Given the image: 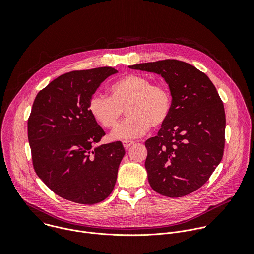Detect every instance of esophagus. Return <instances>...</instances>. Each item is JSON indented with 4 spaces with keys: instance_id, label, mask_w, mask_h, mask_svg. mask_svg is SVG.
Listing matches in <instances>:
<instances>
[{
    "instance_id": "34e87169",
    "label": "esophagus",
    "mask_w": 254,
    "mask_h": 254,
    "mask_svg": "<svg viewBox=\"0 0 254 254\" xmlns=\"http://www.w3.org/2000/svg\"><path fill=\"white\" fill-rule=\"evenodd\" d=\"M134 142H135L134 140H129V139H125V140H123V144H124L125 149H128L129 147L132 146V144H133Z\"/></svg>"
}]
</instances>
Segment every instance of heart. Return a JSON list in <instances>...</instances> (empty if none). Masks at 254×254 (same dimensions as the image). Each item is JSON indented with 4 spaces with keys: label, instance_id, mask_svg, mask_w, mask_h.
<instances>
[{
    "label": "heart",
    "instance_id": "b5f03b06",
    "mask_svg": "<svg viewBox=\"0 0 254 254\" xmlns=\"http://www.w3.org/2000/svg\"><path fill=\"white\" fill-rule=\"evenodd\" d=\"M172 95L162 84H153L146 76L128 74L111 86V96L94 93L88 101V112L104 128H114L124 108L128 116L113 132L115 139L134 138L146 133L151 126L159 127L170 117Z\"/></svg>",
    "mask_w": 254,
    "mask_h": 254
}]
</instances>
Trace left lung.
<instances>
[{
  "label": "left lung",
  "mask_w": 254,
  "mask_h": 254,
  "mask_svg": "<svg viewBox=\"0 0 254 254\" xmlns=\"http://www.w3.org/2000/svg\"><path fill=\"white\" fill-rule=\"evenodd\" d=\"M160 74L169 84L172 111L158 135L146 140L151 187L171 198L202 187L222 160L225 112L214 84L193 65L175 59L129 66Z\"/></svg>",
  "instance_id": "left-lung-1"
}]
</instances>
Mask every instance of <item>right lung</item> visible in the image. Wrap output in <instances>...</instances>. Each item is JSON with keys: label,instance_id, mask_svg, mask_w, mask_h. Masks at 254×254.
Masks as SVG:
<instances>
[{"label": "right lung", "instance_id": "obj_1", "mask_svg": "<svg viewBox=\"0 0 254 254\" xmlns=\"http://www.w3.org/2000/svg\"><path fill=\"white\" fill-rule=\"evenodd\" d=\"M113 67L75 70L51 81L36 96L28 120L33 167L56 195L78 204L106 199L126 154L121 141L94 147L105 134L88 101Z\"/></svg>", "mask_w": 254, "mask_h": 254}]
</instances>
